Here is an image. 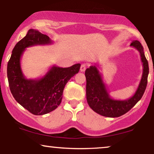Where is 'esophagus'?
Masks as SVG:
<instances>
[{
	"mask_svg": "<svg viewBox=\"0 0 154 154\" xmlns=\"http://www.w3.org/2000/svg\"><path fill=\"white\" fill-rule=\"evenodd\" d=\"M86 68H87V66H86L85 64H82L80 67V71L81 72H85Z\"/></svg>",
	"mask_w": 154,
	"mask_h": 154,
	"instance_id": "esophagus-1",
	"label": "esophagus"
}]
</instances>
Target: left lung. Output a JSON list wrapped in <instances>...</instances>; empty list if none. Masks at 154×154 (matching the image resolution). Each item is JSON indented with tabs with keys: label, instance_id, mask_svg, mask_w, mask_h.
Returning <instances> with one entry per match:
<instances>
[{
	"label": "left lung",
	"instance_id": "obj_1",
	"mask_svg": "<svg viewBox=\"0 0 154 154\" xmlns=\"http://www.w3.org/2000/svg\"><path fill=\"white\" fill-rule=\"evenodd\" d=\"M139 51L143 65V73L139 85L132 97L126 100H116L110 97L109 92L96 65H91L85 71L87 79L86 95L89 107L98 114L109 118H116L125 114L141 99L147 85L149 63L145 57L144 48L139 41H133L130 44Z\"/></svg>",
	"mask_w": 154,
	"mask_h": 154
}]
</instances>
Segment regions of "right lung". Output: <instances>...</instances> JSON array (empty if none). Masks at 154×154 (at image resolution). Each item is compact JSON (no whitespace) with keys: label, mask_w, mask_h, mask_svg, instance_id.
<instances>
[{"label":"right lung","mask_w":154,"mask_h":154,"mask_svg":"<svg viewBox=\"0 0 154 154\" xmlns=\"http://www.w3.org/2000/svg\"><path fill=\"white\" fill-rule=\"evenodd\" d=\"M53 42L47 35L31 29L14 47L8 63L7 75L10 91L16 101L32 114L48 113L60 105L63 89L72 77L78 73L79 63L69 67L53 65L39 79H26L21 68V58L26 48L48 45Z\"/></svg>","instance_id":"obj_1"}]
</instances>
